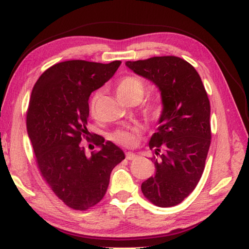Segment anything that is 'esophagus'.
Here are the masks:
<instances>
[{
    "label": "esophagus",
    "instance_id": "34e87169",
    "mask_svg": "<svg viewBox=\"0 0 249 249\" xmlns=\"http://www.w3.org/2000/svg\"><path fill=\"white\" fill-rule=\"evenodd\" d=\"M136 155L133 154V152H125V158H127L128 160H132V159H135L136 158Z\"/></svg>",
    "mask_w": 249,
    "mask_h": 249
}]
</instances>
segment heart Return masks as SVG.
Returning <instances> with one entry per match:
<instances>
[{"mask_svg":"<svg viewBox=\"0 0 249 249\" xmlns=\"http://www.w3.org/2000/svg\"><path fill=\"white\" fill-rule=\"evenodd\" d=\"M117 94L122 101L125 103L131 102L132 100L141 101V99L143 97L144 93V83L142 80L135 75H127L124 78H122L119 83L117 85ZM99 99V93H94L92 99H91L90 103V110L91 112L94 113L95 107H97V102ZM162 111V105L161 102L156 100L151 102L148 106L147 112L150 114L151 117H158ZM138 135H139V130L137 128H127V129H121L117 130L116 132H113L111 135V139L114 142L122 144L125 147H132L135 146L138 141Z\"/></svg>","mask_w":249,"mask_h":249,"instance_id":"b5f03b06","label":"heart"}]
</instances>
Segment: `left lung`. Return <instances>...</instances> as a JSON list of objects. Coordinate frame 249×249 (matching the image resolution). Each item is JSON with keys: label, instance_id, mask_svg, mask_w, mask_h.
Returning a JSON list of instances; mask_svg holds the SVG:
<instances>
[{"label": "left lung", "instance_id": "1", "mask_svg": "<svg viewBox=\"0 0 249 249\" xmlns=\"http://www.w3.org/2000/svg\"><path fill=\"white\" fill-rule=\"evenodd\" d=\"M151 81L161 95L157 132L149 140L156 174L141 185L144 197L159 207H173L196 188L205 169L210 139V103L199 74L178 56L125 62Z\"/></svg>", "mask_w": 249, "mask_h": 249}]
</instances>
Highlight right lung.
I'll use <instances>...</instances> for the list:
<instances>
[{
	"mask_svg": "<svg viewBox=\"0 0 249 249\" xmlns=\"http://www.w3.org/2000/svg\"><path fill=\"white\" fill-rule=\"evenodd\" d=\"M121 61L108 64L64 61L44 71L33 87L26 130L42 176L59 199L72 209L87 210L107 193L110 174L124 159L121 149L95 136L99 151L87 156L91 92L109 81Z\"/></svg>",
	"mask_w": 249,
	"mask_h": 249,
	"instance_id": "obj_1",
	"label": "right lung"
}]
</instances>
